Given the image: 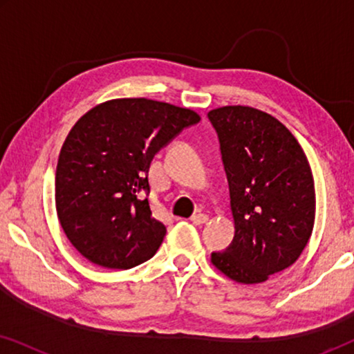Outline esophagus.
I'll return each mask as SVG.
<instances>
[{
  "instance_id": "34e87169",
  "label": "esophagus",
  "mask_w": 354,
  "mask_h": 354,
  "mask_svg": "<svg viewBox=\"0 0 354 354\" xmlns=\"http://www.w3.org/2000/svg\"><path fill=\"white\" fill-rule=\"evenodd\" d=\"M190 221L195 225H203V224H206V222H207V216L206 214H201V212H198V214H193L190 217Z\"/></svg>"
}]
</instances>
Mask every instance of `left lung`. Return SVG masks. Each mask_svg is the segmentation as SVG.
<instances>
[{"instance_id": "8db88e82", "label": "left lung", "mask_w": 354, "mask_h": 354, "mask_svg": "<svg viewBox=\"0 0 354 354\" xmlns=\"http://www.w3.org/2000/svg\"><path fill=\"white\" fill-rule=\"evenodd\" d=\"M221 143L235 236L211 263L240 283H261L303 253L316 192L308 158L282 122L250 106L207 113Z\"/></svg>"}]
</instances>
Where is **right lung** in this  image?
<instances>
[{
  "label": "right lung",
  "instance_id": "add662e5",
  "mask_svg": "<svg viewBox=\"0 0 354 354\" xmlns=\"http://www.w3.org/2000/svg\"><path fill=\"white\" fill-rule=\"evenodd\" d=\"M200 119L162 101L120 98L77 120L57 159L55 200L62 230L84 258L108 269L153 258L166 225L154 219L147 198L149 166Z\"/></svg>",
  "mask_w": 354,
  "mask_h": 354
}]
</instances>
